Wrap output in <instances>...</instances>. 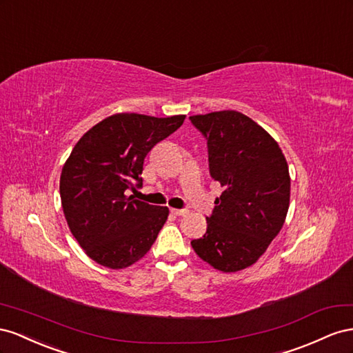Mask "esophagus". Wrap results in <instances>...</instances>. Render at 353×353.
I'll return each instance as SVG.
<instances>
[{
	"mask_svg": "<svg viewBox=\"0 0 353 353\" xmlns=\"http://www.w3.org/2000/svg\"><path fill=\"white\" fill-rule=\"evenodd\" d=\"M188 213L186 210H179V208H171V214L174 216H185Z\"/></svg>",
	"mask_w": 353,
	"mask_h": 353,
	"instance_id": "esophagus-1",
	"label": "esophagus"
}]
</instances>
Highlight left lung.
<instances>
[{"instance_id": "obj_1", "label": "left lung", "mask_w": 353, "mask_h": 353, "mask_svg": "<svg viewBox=\"0 0 353 353\" xmlns=\"http://www.w3.org/2000/svg\"><path fill=\"white\" fill-rule=\"evenodd\" d=\"M189 118L207 139L210 174L223 188L207 232L190 245L220 272L243 270L261 257L285 221L287 159L263 127L236 110Z\"/></svg>"}]
</instances>
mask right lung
I'll return each mask as SVG.
<instances>
[{
	"label": "right lung",
	"mask_w": 353,
	"mask_h": 353,
	"mask_svg": "<svg viewBox=\"0 0 353 353\" xmlns=\"http://www.w3.org/2000/svg\"><path fill=\"white\" fill-rule=\"evenodd\" d=\"M185 118L115 114L74 146L60 174V199L70 232L96 263L128 268L155 243L168 208L142 203L127 190L142 185L145 157Z\"/></svg>",
	"instance_id": "1"
}]
</instances>
